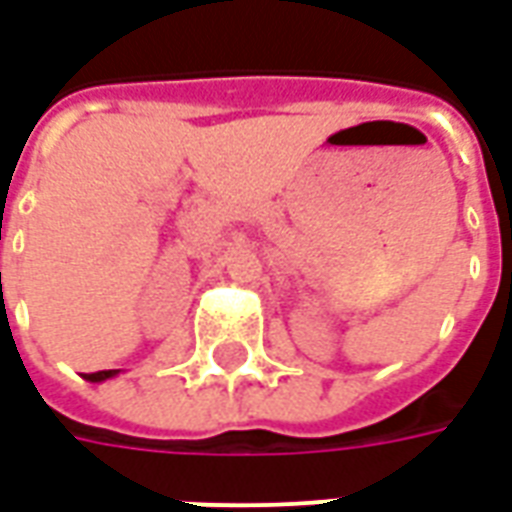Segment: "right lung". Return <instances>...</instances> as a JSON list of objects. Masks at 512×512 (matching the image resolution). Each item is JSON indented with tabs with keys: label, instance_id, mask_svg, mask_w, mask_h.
<instances>
[{
	"label": "right lung",
	"instance_id": "obj_1",
	"mask_svg": "<svg viewBox=\"0 0 512 512\" xmlns=\"http://www.w3.org/2000/svg\"><path fill=\"white\" fill-rule=\"evenodd\" d=\"M115 373H117V370H101V373H90L87 378H90V381H104V378H112Z\"/></svg>",
	"mask_w": 512,
	"mask_h": 512
}]
</instances>
